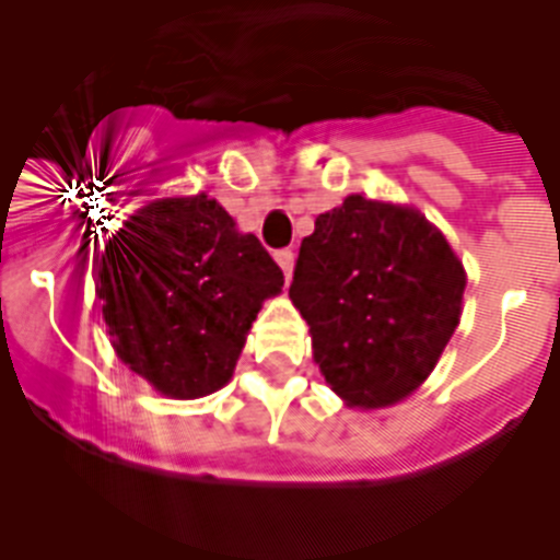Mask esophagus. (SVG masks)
Here are the masks:
<instances>
[{
	"label": "esophagus",
	"instance_id": "1",
	"mask_svg": "<svg viewBox=\"0 0 560 560\" xmlns=\"http://www.w3.org/2000/svg\"><path fill=\"white\" fill-rule=\"evenodd\" d=\"M276 261H279V267L290 279V272H293V253H290V249H279V253H276Z\"/></svg>",
	"mask_w": 560,
	"mask_h": 560
}]
</instances>
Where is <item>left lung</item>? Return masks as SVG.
Returning a JSON list of instances; mask_svg holds the SVG:
<instances>
[{
	"instance_id": "obj_1",
	"label": "left lung",
	"mask_w": 560,
	"mask_h": 560,
	"mask_svg": "<svg viewBox=\"0 0 560 560\" xmlns=\"http://www.w3.org/2000/svg\"><path fill=\"white\" fill-rule=\"evenodd\" d=\"M465 267L409 206L351 194L299 246L290 299L325 383L349 407H392L433 372L462 316Z\"/></svg>"
}]
</instances>
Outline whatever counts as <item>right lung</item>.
<instances>
[{"label": "right lung", "mask_w": 560, "mask_h": 560, "mask_svg": "<svg viewBox=\"0 0 560 560\" xmlns=\"http://www.w3.org/2000/svg\"><path fill=\"white\" fill-rule=\"evenodd\" d=\"M284 276L209 194L130 214L98 261L101 314L121 363L168 398L226 386L264 299Z\"/></svg>", "instance_id": "1"}]
</instances>
